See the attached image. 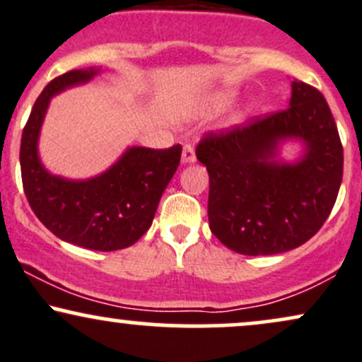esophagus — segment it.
Wrapping results in <instances>:
<instances>
[{
  "instance_id": "obj_1",
  "label": "esophagus",
  "mask_w": 362,
  "mask_h": 362,
  "mask_svg": "<svg viewBox=\"0 0 362 362\" xmlns=\"http://www.w3.org/2000/svg\"><path fill=\"white\" fill-rule=\"evenodd\" d=\"M195 148L192 145H185L182 150V163H195Z\"/></svg>"
}]
</instances>
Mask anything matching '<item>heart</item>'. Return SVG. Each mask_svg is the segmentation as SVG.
I'll list each match as a JSON object with an SVG mask.
<instances>
[{
	"label": "heart",
	"mask_w": 362,
	"mask_h": 362,
	"mask_svg": "<svg viewBox=\"0 0 362 362\" xmlns=\"http://www.w3.org/2000/svg\"><path fill=\"white\" fill-rule=\"evenodd\" d=\"M236 99V90H223V93L216 94L214 98H212V104H214L216 107H224L228 106Z\"/></svg>",
	"instance_id": "1"
}]
</instances>
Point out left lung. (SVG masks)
Here are the masks:
<instances>
[{
	"mask_svg": "<svg viewBox=\"0 0 362 362\" xmlns=\"http://www.w3.org/2000/svg\"><path fill=\"white\" fill-rule=\"evenodd\" d=\"M300 142L295 160L285 142ZM209 172V228L229 250L278 255L322 228L342 182L344 151L329 104L315 87L291 82L288 110L209 133L195 150Z\"/></svg>",
	"mask_w": 362,
	"mask_h": 362,
	"instance_id": "left-lung-1",
	"label": "left lung"
}]
</instances>
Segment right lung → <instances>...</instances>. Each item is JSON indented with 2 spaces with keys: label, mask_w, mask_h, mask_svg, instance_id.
<instances>
[{
  "label": "right lung",
  "mask_w": 362,
  "mask_h": 362,
  "mask_svg": "<svg viewBox=\"0 0 362 362\" xmlns=\"http://www.w3.org/2000/svg\"><path fill=\"white\" fill-rule=\"evenodd\" d=\"M101 72V67L77 69L43 89L21 134L20 167L30 207L47 229L86 250L117 251L134 245L150 229L180 163L182 146H128L110 168L84 180L49 172L38 153V139L52 98L87 84Z\"/></svg>",
  "instance_id": "1"
}]
</instances>
